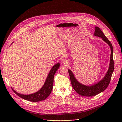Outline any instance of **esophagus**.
Segmentation results:
<instances>
[{
    "label": "esophagus",
    "instance_id": "1",
    "mask_svg": "<svg viewBox=\"0 0 122 122\" xmlns=\"http://www.w3.org/2000/svg\"><path fill=\"white\" fill-rule=\"evenodd\" d=\"M63 63L65 66H67V65L68 64V61H67V60H64L63 61Z\"/></svg>",
    "mask_w": 122,
    "mask_h": 122
}]
</instances>
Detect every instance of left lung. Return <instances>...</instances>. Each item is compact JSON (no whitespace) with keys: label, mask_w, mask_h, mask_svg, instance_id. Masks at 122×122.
I'll return each instance as SVG.
<instances>
[{"label":"left lung","mask_w":122,"mask_h":122,"mask_svg":"<svg viewBox=\"0 0 122 122\" xmlns=\"http://www.w3.org/2000/svg\"><path fill=\"white\" fill-rule=\"evenodd\" d=\"M95 36H97L108 44L111 48V54L110 58V64L108 71L104 78L97 83L94 85L86 86L80 83L75 78L72 71L68 69L71 83L74 90L80 95L85 97H93L105 90L108 86L112 78V73L114 71V61L113 59V47L112 43L108 38L105 36L100 29L97 26H95V31L94 33Z\"/></svg>","instance_id":"obj_1"}]
</instances>
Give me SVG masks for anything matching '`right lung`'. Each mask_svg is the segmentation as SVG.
I'll return each instance as SVG.
<instances>
[{"label":"right lung","instance_id":"add662e5","mask_svg":"<svg viewBox=\"0 0 122 122\" xmlns=\"http://www.w3.org/2000/svg\"><path fill=\"white\" fill-rule=\"evenodd\" d=\"M59 66L60 64L57 63L51 68L44 85L37 92L31 95H22L16 92L13 89H12L13 91L17 96L28 101L32 102H38L45 100L50 95L51 92L53 87L54 76L57 70L59 68Z\"/></svg>","mask_w":122,"mask_h":122}]
</instances>
